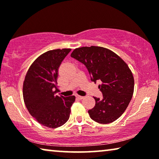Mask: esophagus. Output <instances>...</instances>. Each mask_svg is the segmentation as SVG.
<instances>
[{
  "label": "esophagus",
  "instance_id": "esophagus-1",
  "mask_svg": "<svg viewBox=\"0 0 159 159\" xmlns=\"http://www.w3.org/2000/svg\"><path fill=\"white\" fill-rule=\"evenodd\" d=\"M76 98L79 99H82L84 98V97H83V96H80V95H76Z\"/></svg>",
  "mask_w": 159,
  "mask_h": 159
}]
</instances>
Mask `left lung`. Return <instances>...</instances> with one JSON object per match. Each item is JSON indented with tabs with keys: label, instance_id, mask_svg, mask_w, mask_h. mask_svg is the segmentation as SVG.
Listing matches in <instances>:
<instances>
[{
	"label": "left lung",
	"instance_id": "obj_1",
	"mask_svg": "<svg viewBox=\"0 0 159 159\" xmlns=\"http://www.w3.org/2000/svg\"><path fill=\"white\" fill-rule=\"evenodd\" d=\"M71 57L84 64L92 81H101L98 88L103 98L94 97L95 106L88 110L90 117L102 124L118 119L134 92V78L127 64L111 50L99 46L76 48Z\"/></svg>",
	"mask_w": 159,
	"mask_h": 159
}]
</instances>
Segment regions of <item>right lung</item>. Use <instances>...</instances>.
<instances>
[{"instance_id":"obj_1","label":"right lung","mask_w":159,"mask_h":159,"mask_svg":"<svg viewBox=\"0 0 159 159\" xmlns=\"http://www.w3.org/2000/svg\"><path fill=\"white\" fill-rule=\"evenodd\" d=\"M71 49H57L42 54L31 66L23 85L25 105L41 125L56 128L69 120L75 96H57V79L61 61Z\"/></svg>"}]
</instances>
